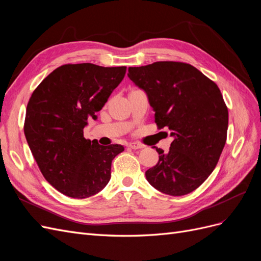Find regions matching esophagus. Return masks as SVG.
<instances>
[{"label":"esophagus","instance_id":"obj_1","mask_svg":"<svg viewBox=\"0 0 261 261\" xmlns=\"http://www.w3.org/2000/svg\"><path fill=\"white\" fill-rule=\"evenodd\" d=\"M128 147L129 148H132V149H141V148H144V145H141L140 143H130L129 145H128Z\"/></svg>","mask_w":261,"mask_h":261}]
</instances>
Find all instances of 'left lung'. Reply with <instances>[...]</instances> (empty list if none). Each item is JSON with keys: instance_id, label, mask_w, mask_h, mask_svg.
<instances>
[{"instance_id": "left-lung-1", "label": "left lung", "mask_w": 261, "mask_h": 261, "mask_svg": "<svg viewBox=\"0 0 261 261\" xmlns=\"http://www.w3.org/2000/svg\"><path fill=\"white\" fill-rule=\"evenodd\" d=\"M127 75L146 92L158 127L174 138L168 153L153 147L159 161L146 171L147 180L167 195L192 193L215 170L226 141L228 112L219 87L181 62L129 67Z\"/></svg>"}]
</instances>
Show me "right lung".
Listing matches in <instances>:
<instances>
[{"label":"right lung","mask_w":261,"mask_h":261,"mask_svg":"<svg viewBox=\"0 0 261 261\" xmlns=\"http://www.w3.org/2000/svg\"><path fill=\"white\" fill-rule=\"evenodd\" d=\"M126 67L65 64L46 76L31 94L23 132L42 175L62 194L83 199L98 194L111 178L121 145L86 139L88 120H97Z\"/></svg>","instance_id":"right-lung-1"}]
</instances>
